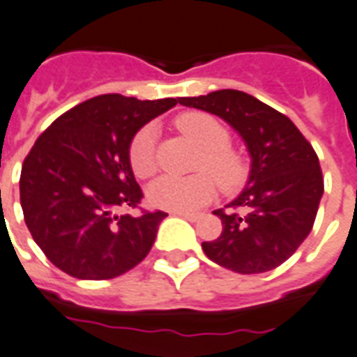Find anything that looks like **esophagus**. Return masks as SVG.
<instances>
[{
  "label": "esophagus",
  "mask_w": 357,
  "mask_h": 357,
  "mask_svg": "<svg viewBox=\"0 0 357 357\" xmlns=\"http://www.w3.org/2000/svg\"><path fill=\"white\" fill-rule=\"evenodd\" d=\"M175 215H181V218L188 219V221H197V219L201 218V213H195V212H173Z\"/></svg>",
  "instance_id": "obj_1"
}]
</instances>
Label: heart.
Masks as SVG:
<instances>
[{
	"label": "heart",
	"instance_id": "1",
	"mask_svg": "<svg viewBox=\"0 0 357 357\" xmlns=\"http://www.w3.org/2000/svg\"><path fill=\"white\" fill-rule=\"evenodd\" d=\"M176 127L186 138L202 149L199 162L201 169L210 171L223 190L234 192L243 184L247 176L243 158L228 149V130L218 119L204 112H188L176 119ZM156 132L153 127L138 130L130 142L129 160L132 171L142 178H147L156 171ZM212 176L208 173H197L193 176L164 175L156 178L147 190L149 202L155 208L169 212H192L210 202L218 192Z\"/></svg>",
	"mask_w": 357,
	"mask_h": 357
}]
</instances>
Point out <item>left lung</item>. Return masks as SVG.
Returning <instances> with one entry per match:
<instances>
[{
  "mask_svg": "<svg viewBox=\"0 0 357 357\" xmlns=\"http://www.w3.org/2000/svg\"><path fill=\"white\" fill-rule=\"evenodd\" d=\"M178 102L227 121L250 156L245 188L213 212L223 232L213 241H202L204 255L241 275L275 269L312 232L324 193L315 151L287 116L239 90H215L178 98Z\"/></svg>",
  "mask_w": 357,
  "mask_h": 357,
  "instance_id": "obj_1",
  "label": "left lung"
}]
</instances>
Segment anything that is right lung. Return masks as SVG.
Here are the masks:
<instances>
[{"mask_svg":"<svg viewBox=\"0 0 357 357\" xmlns=\"http://www.w3.org/2000/svg\"><path fill=\"white\" fill-rule=\"evenodd\" d=\"M178 99L139 101L105 93L77 105L42 132L22 165L20 202L42 252L66 275L108 280L149 255L165 212L118 215L142 190L130 142Z\"/></svg>","mask_w":357,"mask_h":357,"instance_id":"obj_1","label":"right lung"}]
</instances>
